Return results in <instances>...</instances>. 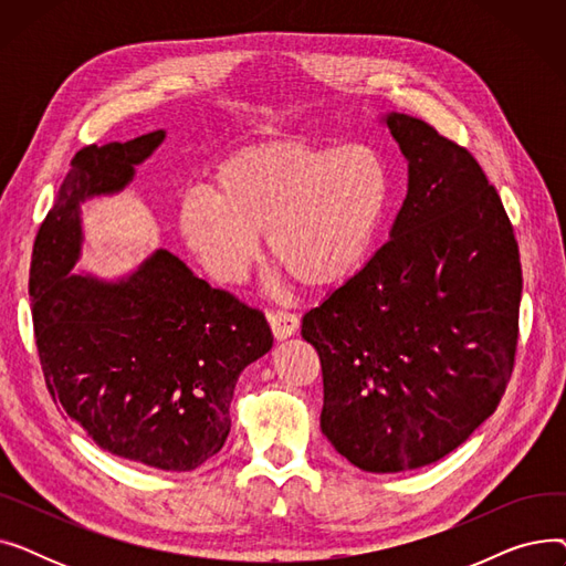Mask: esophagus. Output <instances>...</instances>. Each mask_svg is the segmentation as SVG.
I'll return each mask as SVG.
<instances>
[{
    "instance_id": "esophagus-1",
    "label": "esophagus",
    "mask_w": 566,
    "mask_h": 566,
    "mask_svg": "<svg viewBox=\"0 0 566 566\" xmlns=\"http://www.w3.org/2000/svg\"><path fill=\"white\" fill-rule=\"evenodd\" d=\"M268 323H271L273 335L280 342L289 339L291 335H295V333H298V328H301V318L295 316V314H291V312H273V314H268Z\"/></svg>"
}]
</instances>
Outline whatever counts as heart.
I'll return each instance as SVG.
<instances>
[{
	"mask_svg": "<svg viewBox=\"0 0 566 566\" xmlns=\"http://www.w3.org/2000/svg\"><path fill=\"white\" fill-rule=\"evenodd\" d=\"M392 201V174L363 144L268 139L229 154L211 192H188L178 229L220 284L241 282L268 252L305 286L348 280L369 256Z\"/></svg>",
	"mask_w": 566,
	"mask_h": 566,
	"instance_id": "1",
	"label": "heart"
}]
</instances>
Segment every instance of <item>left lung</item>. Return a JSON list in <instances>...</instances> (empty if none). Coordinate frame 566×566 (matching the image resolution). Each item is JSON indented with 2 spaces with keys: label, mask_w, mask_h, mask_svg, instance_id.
<instances>
[{
  "label": "left lung",
  "mask_w": 566,
  "mask_h": 566,
  "mask_svg": "<svg viewBox=\"0 0 566 566\" xmlns=\"http://www.w3.org/2000/svg\"><path fill=\"white\" fill-rule=\"evenodd\" d=\"M408 160L385 243L303 316L323 371L321 431L365 472L440 461L497 408L514 369L521 259L512 222L463 146L382 116Z\"/></svg>",
  "instance_id": "8db88e82"
}]
</instances>
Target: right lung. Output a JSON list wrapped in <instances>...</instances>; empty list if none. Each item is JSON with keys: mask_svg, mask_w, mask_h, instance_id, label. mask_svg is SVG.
I'll list each match as a JSON object with an SVG mask.
<instances>
[{"mask_svg": "<svg viewBox=\"0 0 566 566\" xmlns=\"http://www.w3.org/2000/svg\"><path fill=\"white\" fill-rule=\"evenodd\" d=\"M163 142L154 130L80 148L39 229L29 295L54 403L101 450L188 472L222 450L235 380L273 348L271 325L167 250L118 282L73 273L82 203L122 192Z\"/></svg>", "mask_w": 566, "mask_h": 566, "instance_id": "right-lung-1", "label": "right lung"}]
</instances>
